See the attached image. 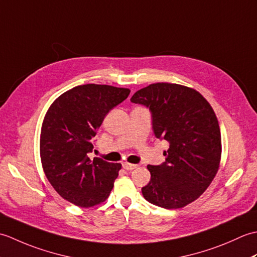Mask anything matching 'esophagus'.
<instances>
[{"label":"esophagus","instance_id":"esophagus-1","mask_svg":"<svg viewBox=\"0 0 257 257\" xmlns=\"http://www.w3.org/2000/svg\"><path fill=\"white\" fill-rule=\"evenodd\" d=\"M122 167H123V169H125V170H128V171H132V170H134V169L137 168L138 166H137V165H134V163L124 162V163H122Z\"/></svg>","mask_w":257,"mask_h":257}]
</instances>
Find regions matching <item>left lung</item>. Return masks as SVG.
Returning a JSON list of instances; mask_svg holds the SVG:
<instances>
[{
    "mask_svg": "<svg viewBox=\"0 0 257 257\" xmlns=\"http://www.w3.org/2000/svg\"><path fill=\"white\" fill-rule=\"evenodd\" d=\"M135 103L149 107L157 138L169 143L166 161L148 166L144 198L165 209H180L209 188L220 168L222 143L215 112L199 91L170 83L136 91Z\"/></svg>",
    "mask_w": 257,
    "mask_h": 257,
    "instance_id": "8db88e82",
    "label": "left lung"
}]
</instances>
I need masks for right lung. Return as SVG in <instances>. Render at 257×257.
<instances>
[{
	"instance_id": "1",
	"label": "right lung",
	"mask_w": 257,
	"mask_h": 257,
	"mask_svg": "<svg viewBox=\"0 0 257 257\" xmlns=\"http://www.w3.org/2000/svg\"><path fill=\"white\" fill-rule=\"evenodd\" d=\"M129 94L128 88L80 85L65 91L48 108L41 129L42 167L52 187L70 203L90 207L110 194L121 165L90 159L88 154L106 114Z\"/></svg>"
}]
</instances>
